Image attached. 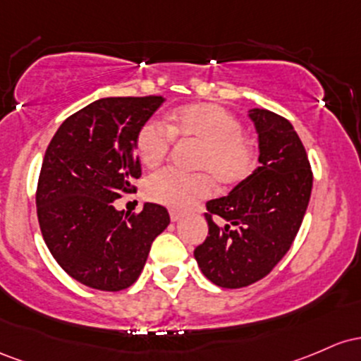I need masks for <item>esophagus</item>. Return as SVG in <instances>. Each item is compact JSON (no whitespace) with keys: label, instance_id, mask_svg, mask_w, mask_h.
Wrapping results in <instances>:
<instances>
[{"label":"esophagus","instance_id":"esophagus-1","mask_svg":"<svg viewBox=\"0 0 361 361\" xmlns=\"http://www.w3.org/2000/svg\"><path fill=\"white\" fill-rule=\"evenodd\" d=\"M182 216H184V214L179 213V212H176V209H172V212H170V220H172V221H179Z\"/></svg>","mask_w":361,"mask_h":361}]
</instances>
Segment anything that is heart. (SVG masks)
Instances as JSON below:
<instances>
[{
	"label": "heart",
	"mask_w": 361,
	"mask_h": 361,
	"mask_svg": "<svg viewBox=\"0 0 361 361\" xmlns=\"http://www.w3.org/2000/svg\"><path fill=\"white\" fill-rule=\"evenodd\" d=\"M173 137L200 145L194 169L180 173L164 169L148 177L145 194L177 212H188L212 196L213 179L230 188L244 182L256 169V147L242 133L232 112L218 104L197 102L176 109L169 114L167 128L159 121H147L136 135V155L145 167H157L167 157Z\"/></svg>",
	"instance_id": "heart-1"
}]
</instances>
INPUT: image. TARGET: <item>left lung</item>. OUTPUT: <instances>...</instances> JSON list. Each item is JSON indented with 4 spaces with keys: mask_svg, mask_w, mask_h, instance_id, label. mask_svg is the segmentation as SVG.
I'll return each instance as SVG.
<instances>
[{
    "mask_svg": "<svg viewBox=\"0 0 361 361\" xmlns=\"http://www.w3.org/2000/svg\"><path fill=\"white\" fill-rule=\"evenodd\" d=\"M247 116L261 165L228 196L206 202L208 237L194 249L201 273L221 288L249 286L271 273L293 244L312 192L307 152L290 121L266 109Z\"/></svg>",
    "mask_w": 361,
    "mask_h": 361,
    "instance_id": "8db88e82",
    "label": "left lung"
}]
</instances>
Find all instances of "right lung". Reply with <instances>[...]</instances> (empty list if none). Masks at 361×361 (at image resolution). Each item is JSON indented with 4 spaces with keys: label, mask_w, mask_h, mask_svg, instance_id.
I'll list each match as a JSON object with an SVG mask.
<instances>
[{
    "label": "right lung",
    "mask_w": 361,
    "mask_h": 361,
    "mask_svg": "<svg viewBox=\"0 0 361 361\" xmlns=\"http://www.w3.org/2000/svg\"><path fill=\"white\" fill-rule=\"evenodd\" d=\"M164 97H107L61 124L44 155L37 216L44 242L58 264L85 286L119 291L136 281L149 247L170 224L160 204L137 214L117 212L114 201L136 191L140 128Z\"/></svg>",
    "instance_id": "1"
}]
</instances>
